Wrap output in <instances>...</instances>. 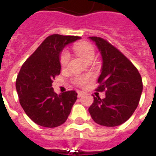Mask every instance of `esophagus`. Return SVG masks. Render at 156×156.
<instances>
[{
    "instance_id": "obj_1",
    "label": "esophagus",
    "mask_w": 156,
    "mask_h": 156,
    "mask_svg": "<svg viewBox=\"0 0 156 156\" xmlns=\"http://www.w3.org/2000/svg\"><path fill=\"white\" fill-rule=\"evenodd\" d=\"M84 95V92L83 91H80V90H78V97H81L82 95Z\"/></svg>"
}]
</instances>
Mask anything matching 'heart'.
I'll use <instances>...</instances> for the list:
<instances>
[{
    "instance_id": "heart-1",
    "label": "heart",
    "mask_w": 156,
    "mask_h": 156,
    "mask_svg": "<svg viewBox=\"0 0 156 156\" xmlns=\"http://www.w3.org/2000/svg\"><path fill=\"white\" fill-rule=\"evenodd\" d=\"M73 51L80 56L81 58L83 59L84 61H87L88 60L94 58L95 56V48L90 43L85 42V41H80V42L76 43L73 45ZM70 56L66 50H63L60 54L59 56V61L60 65L62 68L66 67L68 65V62L69 61ZM93 78V76L91 74H87V75H80L77 76L75 78V83L78 85L83 86L87 83L88 81L91 80Z\"/></svg>"
}]
</instances>
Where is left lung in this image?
Wrapping results in <instances>:
<instances>
[{
  "label": "left lung",
  "instance_id": "obj_1",
  "mask_svg": "<svg viewBox=\"0 0 156 156\" xmlns=\"http://www.w3.org/2000/svg\"><path fill=\"white\" fill-rule=\"evenodd\" d=\"M95 43L103 58L100 85L96 90L105 91V98L94 97L88 109L95 123L113 127L126 122L137 108L143 92L140 73L133 63L103 38L89 37Z\"/></svg>",
  "mask_w": 156,
  "mask_h": 156
}]
</instances>
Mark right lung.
<instances>
[{
	"label": "right lung",
	"instance_id": "1",
	"mask_svg": "<svg viewBox=\"0 0 156 156\" xmlns=\"http://www.w3.org/2000/svg\"><path fill=\"white\" fill-rule=\"evenodd\" d=\"M79 36L55 34L47 37L24 62L16 79V90L26 114L39 126L54 128L66 122L77 100L75 90L57 95L52 83L61 73L59 56Z\"/></svg>",
	"mask_w": 156,
	"mask_h": 156
}]
</instances>
